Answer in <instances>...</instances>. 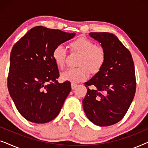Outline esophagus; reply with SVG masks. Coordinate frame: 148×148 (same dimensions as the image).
I'll return each mask as SVG.
<instances>
[{
    "instance_id": "34e87169",
    "label": "esophagus",
    "mask_w": 148,
    "mask_h": 148,
    "mask_svg": "<svg viewBox=\"0 0 148 148\" xmlns=\"http://www.w3.org/2000/svg\"><path fill=\"white\" fill-rule=\"evenodd\" d=\"M77 86V84H74V83H71V88H72V90H74V89Z\"/></svg>"
}]
</instances>
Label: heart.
I'll use <instances>...</instances> for the list:
<instances>
[{
  "instance_id": "1",
  "label": "heart",
  "mask_w": 148,
  "mask_h": 148,
  "mask_svg": "<svg viewBox=\"0 0 148 148\" xmlns=\"http://www.w3.org/2000/svg\"><path fill=\"white\" fill-rule=\"evenodd\" d=\"M71 51L79 54L77 61L79 67L69 69L62 73L60 78L72 83L83 82L88 79L90 71L96 74L100 71L106 61V52L103 48L88 38L79 37L69 44ZM66 52L63 46L58 45L52 52V58L58 69H62L65 63Z\"/></svg>"
}]
</instances>
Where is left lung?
<instances>
[{"label":"left lung","instance_id":"8db88e82","mask_svg":"<svg viewBox=\"0 0 148 148\" xmlns=\"http://www.w3.org/2000/svg\"><path fill=\"white\" fill-rule=\"evenodd\" d=\"M106 52L104 66L88 82L83 107L91 122L100 127L118 123L126 114L136 90L135 66L129 50L114 34L91 32ZM92 86L93 89L88 87Z\"/></svg>","mask_w":148,"mask_h":148}]
</instances>
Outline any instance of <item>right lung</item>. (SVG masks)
<instances>
[{"instance_id":"1","label":"right lung","mask_w":148,"mask_h":148,"mask_svg":"<svg viewBox=\"0 0 148 148\" xmlns=\"http://www.w3.org/2000/svg\"><path fill=\"white\" fill-rule=\"evenodd\" d=\"M75 36L37 26L12 48L8 90L19 112L30 122L46 123L59 114L71 87L68 81L58 82L59 72L52 52Z\"/></svg>"}]
</instances>
